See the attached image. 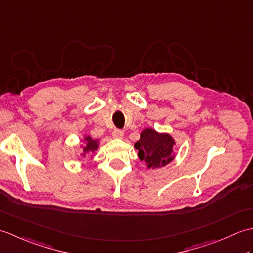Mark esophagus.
<instances>
[{
    "instance_id": "esophagus-1",
    "label": "esophagus",
    "mask_w": 253,
    "mask_h": 253,
    "mask_svg": "<svg viewBox=\"0 0 253 253\" xmlns=\"http://www.w3.org/2000/svg\"><path fill=\"white\" fill-rule=\"evenodd\" d=\"M112 135H113V137L116 138V139H122L124 137V131L121 130V129H117V128H115V129L113 130Z\"/></svg>"
}]
</instances>
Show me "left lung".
Wrapping results in <instances>:
<instances>
[{"instance_id": "left-lung-1", "label": "left lung", "mask_w": 253, "mask_h": 253, "mask_svg": "<svg viewBox=\"0 0 253 253\" xmlns=\"http://www.w3.org/2000/svg\"><path fill=\"white\" fill-rule=\"evenodd\" d=\"M175 140L169 133H160L152 128L142 130L140 139L135 143L138 157L147 163L148 169H160L174 160Z\"/></svg>"}]
</instances>
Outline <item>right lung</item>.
<instances>
[{"label":"right lung","instance_id":"obj_1","mask_svg":"<svg viewBox=\"0 0 253 253\" xmlns=\"http://www.w3.org/2000/svg\"><path fill=\"white\" fill-rule=\"evenodd\" d=\"M84 140L85 141V146L83 149L84 150V153H83L84 157H85L88 152L93 153L95 150H98V148H99V140H94V139H92L90 136H85L84 138Z\"/></svg>","mask_w":253,"mask_h":253}]
</instances>
